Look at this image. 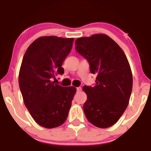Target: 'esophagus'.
<instances>
[{"label":"esophagus","instance_id":"esophagus-1","mask_svg":"<svg viewBox=\"0 0 151 151\" xmlns=\"http://www.w3.org/2000/svg\"><path fill=\"white\" fill-rule=\"evenodd\" d=\"M81 90H82V88H81V87H77V92H79Z\"/></svg>","mask_w":151,"mask_h":151}]
</instances>
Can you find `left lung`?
Wrapping results in <instances>:
<instances>
[{
	"label": "left lung",
	"mask_w": 151,
	"mask_h": 151,
	"mask_svg": "<svg viewBox=\"0 0 151 151\" xmlns=\"http://www.w3.org/2000/svg\"><path fill=\"white\" fill-rule=\"evenodd\" d=\"M75 49L97 75L94 87L84 86L87 100L83 109L94 126L111 127L126 110L131 95L132 75L122 49L105 34H94L75 41Z\"/></svg>",
	"instance_id": "1"
}]
</instances>
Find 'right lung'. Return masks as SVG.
Masks as SVG:
<instances>
[{
  "mask_svg": "<svg viewBox=\"0 0 151 151\" xmlns=\"http://www.w3.org/2000/svg\"><path fill=\"white\" fill-rule=\"evenodd\" d=\"M74 38L41 36L25 53L19 83L26 108L36 123L46 128L60 126L67 120L76 92L53 79L64 74L63 62L72 48Z\"/></svg>",
  "mask_w": 151,
  "mask_h": 151,
  "instance_id": "add662e5",
  "label": "right lung"
}]
</instances>
